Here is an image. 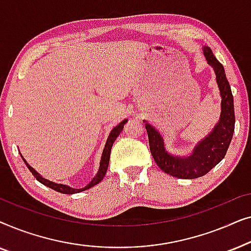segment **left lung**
<instances>
[{
    "label": "left lung",
    "instance_id": "8db88e82",
    "mask_svg": "<svg viewBox=\"0 0 251 251\" xmlns=\"http://www.w3.org/2000/svg\"><path fill=\"white\" fill-rule=\"evenodd\" d=\"M203 53L205 60L214 68L222 97L221 118L212 131L194 147L190 155L181 157L168 152L160 132L150 123L144 121L146 123L145 128L149 135L150 150L154 161L164 173L181 179L202 177L217 166L224 159L234 132V104L224 67L216 59L210 48L203 47Z\"/></svg>",
    "mask_w": 251,
    "mask_h": 251
}]
</instances>
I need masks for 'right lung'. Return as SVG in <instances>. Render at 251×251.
I'll return each instance as SVG.
<instances>
[{"label":"right lung","instance_id":"1","mask_svg":"<svg viewBox=\"0 0 251 251\" xmlns=\"http://www.w3.org/2000/svg\"><path fill=\"white\" fill-rule=\"evenodd\" d=\"M128 120H123L122 122H120L118 126H114V128L112 129L111 133H109L108 138H107V142L105 144V147H104V151H102V154H101V159H100V163H99V170L98 173L96 174V176L92 178V180L89 183L87 186L82 187V188H73L71 186H68V185H64V184H57V183H53V181H50L46 179V178H43L41 175L37 173L35 169H33L32 167L29 166L28 163H27V161L24 159V156L22 155V159L24 160V162L28 168L30 173L33 174V176L36 178L37 180L40 181V183H42L43 185H46V186L52 188V190L59 192V193H64V194H74V193H80L82 191H85V190H89V188H91L92 186H95V185H97L100 183L102 180V178L106 175V171H107V168H108V163H109V156H111V150H112V146H113V143L115 142L116 137L120 135V132L122 131L123 126L126 123Z\"/></svg>","mask_w":251,"mask_h":251}]
</instances>
